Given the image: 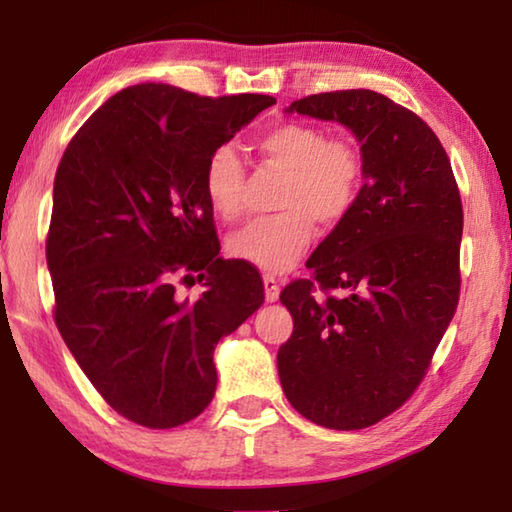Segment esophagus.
<instances>
[{
    "instance_id": "34e87169",
    "label": "esophagus",
    "mask_w": 512,
    "mask_h": 512,
    "mask_svg": "<svg viewBox=\"0 0 512 512\" xmlns=\"http://www.w3.org/2000/svg\"><path fill=\"white\" fill-rule=\"evenodd\" d=\"M264 289H266V302H275L280 298V282L275 275H264Z\"/></svg>"
}]
</instances>
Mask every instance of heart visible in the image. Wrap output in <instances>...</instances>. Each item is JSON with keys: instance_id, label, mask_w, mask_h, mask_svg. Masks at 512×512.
<instances>
[{"instance_id": "heart-1", "label": "heart", "mask_w": 512, "mask_h": 512, "mask_svg": "<svg viewBox=\"0 0 512 512\" xmlns=\"http://www.w3.org/2000/svg\"><path fill=\"white\" fill-rule=\"evenodd\" d=\"M264 167L280 171L277 189L282 212L248 223L228 239L232 257L262 271L282 273L302 257L316 225L336 228L357 207L368 178L361 144L352 137H327L325 128L307 121H280L257 137ZM203 189L212 210L235 221L246 207V167L232 146L207 155Z\"/></svg>"}]
</instances>
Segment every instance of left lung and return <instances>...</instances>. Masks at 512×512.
Masks as SVG:
<instances>
[{"label": "left lung", "mask_w": 512, "mask_h": 512, "mask_svg": "<svg viewBox=\"0 0 512 512\" xmlns=\"http://www.w3.org/2000/svg\"><path fill=\"white\" fill-rule=\"evenodd\" d=\"M339 121L366 153L357 207L309 257L311 277L280 300L293 332L277 350L293 409L327 429H366L409 400L461 296L463 205L436 133L372 90L293 101L289 112Z\"/></svg>", "instance_id": "8db88e82"}]
</instances>
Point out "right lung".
Wrapping results in <instances>:
<instances>
[{
	"instance_id": "add662e5",
	"label": "right lung",
	"mask_w": 512,
	"mask_h": 512,
	"mask_svg": "<svg viewBox=\"0 0 512 512\" xmlns=\"http://www.w3.org/2000/svg\"><path fill=\"white\" fill-rule=\"evenodd\" d=\"M273 103L133 85L92 112L60 158L47 232L56 327L103 400L142 427L205 411L214 345L264 302L255 268L219 257L203 169ZM194 276L208 291L183 301L177 284Z\"/></svg>"
}]
</instances>
